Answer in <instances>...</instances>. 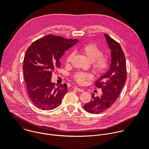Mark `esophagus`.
Instances as JSON below:
<instances>
[{
	"instance_id": "esophagus-1",
	"label": "esophagus",
	"mask_w": 149,
	"mask_h": 149,
	"mask_svg": "<svg viewBox=\"0 0 149 149\" xmlns=\"http://www.w3.org/2000/svg\"><path fill=\"white\" fill-rule=\"evenodd\" d=\"M74 90H76L77 91H78V92H83L84 90L81 88H78V87H75L74 88Z\"/></svg>"
}]
</instances>
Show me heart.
I'll return each mask as SVG.
<instances>
[{
  "mask_svg": "<svg viewBox=\"0 0 149 149\" xmlns=\"http://www.w3.org/2000/svg\"><path fill=\"white\" fill-rule=\"evenodd\" d=\"M80 51L91 62L92 68L98 74H102L107 70L109 66V58L107 56L102 55V50L94 44L84 45L80 48ZM74 55V52L68 54L66 58V62L70 63ZM75 80L79 84H83L86 80L91 78V75L87 72H77L74 74Z\"/></svg>",
  "mask_w": 149,
  "mask_h": 149,
  "instance_id": "1",
  "label": "heart"
}]
</instances>
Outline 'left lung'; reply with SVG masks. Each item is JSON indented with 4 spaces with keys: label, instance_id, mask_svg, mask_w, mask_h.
Here are the masks:
<instances>
[{
    "label": "left lung",
    "instance_id": "1",
    "mask_svg": "<svg viewBox=\"0 0 149 149\" xmlns=\"http://www.w3.org/2000/svg\"><path fill=\"white\" fill-rule=\"evenodd\" d=\"M107 43L111 50L110 68L102 74L95 82L96 86L102 89V95L95 97L84 105L87 111L99 114L107 110L114 104L124 87L127 78L126 62L124 54L120 44L104 33Z\"/></svg>",
    "mask_w": 149,
    "mask_h": 149
}]
</instances>
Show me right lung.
<instances>
[{
  "label": "right lung",
  "mask_w": 149,
  "mask_h": 149,
  "mask_svg": "<svg viewBox=\"0 0 149 149\" xmlns=\"http://www.w3.org/2000/svg\"><path fill=\"white\" fill-rule=\"evenodd\" d=\"M78 42V39H65L47 35L40 38L28 48L23 70L29 97L36 107L43 110L55 109L61 104L67 92L66 84L51 82L52 73L59 68L60 58Z\"/></svg>",
  "instance_id": "1"
}]
</instances>
